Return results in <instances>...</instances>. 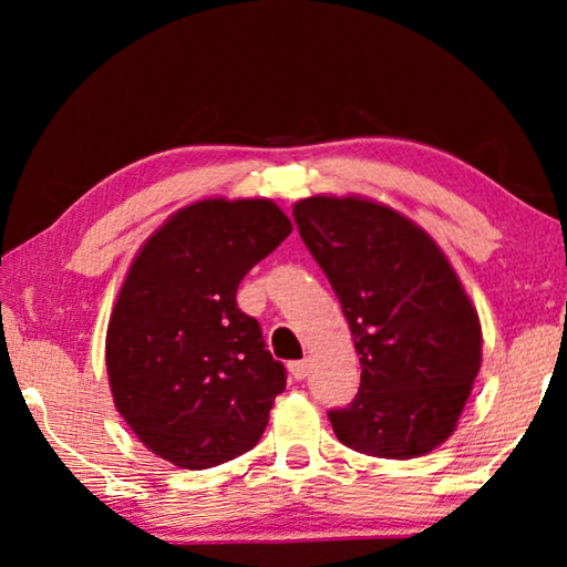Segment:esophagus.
I'll return each instance as SVG.
<instances>
[{
	"instance_id": "esophagus-1",
	"label": "esophagus",
	"mask_w": 567,
	"mask_h": 567,
	"mask_svg": "<svg viewBox=\"0 0 567 567\" xmlns=\"http://www.w3.org/2000/svg\"><path fill=\"white\" fill-rule=\"evenodd\" d=\"M290 372H292L295 380H305L307 372H310V362H307V360H292L290 362Z\"/></svg>"
}]
</instances>
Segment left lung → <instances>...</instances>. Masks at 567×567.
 Masks as SVG:
<instances>
[{
	"instance_id": "1",
	"label": "left lung",
	"mask_w": 567,
	"mask_h": 567,
	"mask_svg": "<svg viewBox=\"0 0 567 567\" xmlns=\"http://www.w3.org/2000/svg\"><path fill=\"white\" fill-rule=\"evenodd\" d=\"M295 225L350 322L362 375L330 410L358 453L408 460L453 435L480 370V320L440 247L408 217L360 197H310Z\"/></svg>"
}]
</instances>
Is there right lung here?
Instances as JSON below:
<instances>
[{
  "label": "right lung",
  "mask_w": 567,
  "mask_h": 567,
  "mask_svg": "<svg viewBox=\"0 0 567 567\" xmlns=\"http://www.w3.org/2000/svg\"><path fill=\"white\" fill-rule=\"evenodd\" d=\"M292 233L270 199H203L140 249L107 330L120 415L152 453L205 470L252 450L287 372L237 287Z\"/></svg>",
  "instance_id": "1"
}]
</instances>
